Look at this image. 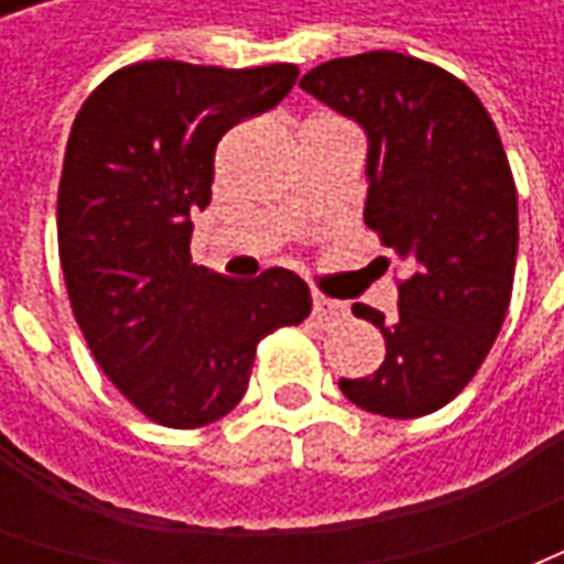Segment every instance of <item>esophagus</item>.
<instances>
[{
    "label": "esophagus",
    "instance_id": "34e87169",
    "mask_svg": "<svg viewBox=\"0 0 564 564\" xmlns=\"http://www.w3.org/2000/svg\"><path fill=\"white\" fill-rule=\"evenodd\" d=\"M347 314V305L335 302V299H326V295H314V317L319 323H332V319H341Z\"/></svg>",
    "mask_w": 564,
    "mask_h": 564
}]
</instances>
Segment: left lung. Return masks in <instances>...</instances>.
<instances>
[{"mask_svg":"<svg viewBox=\"0 0 564 564\" xmlns=\"http://www.w3.org/2000/svg\"><path fill=\"white\" fill-rule=\"evenodd\" d=\"M299 87L366 129V223L404 265L399 317L354 305L387 359L341 392L390 420L435 414L484 366L513 290L517 184L496 123L465 80L395 51L329 59Z\"/></svg>","mask_w":564,"mask_h":564,"instance_id":"1","label":"left lung"}]
</instances>
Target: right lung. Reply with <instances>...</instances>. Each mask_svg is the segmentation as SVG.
<instances>
[{
    "instance_id": "1",
    "label": "right lung",
    "mask_w": 564,
    "mask_h": 564,
    "mask_svg": "<svg viewBox=\"0 0 564 564\" xmlns=\"http://www.w3.org/2000/svg\"><path fill=\"white\" fill-rule=\"evenodd\" d=\"M299 68L148 59L117 68L80 105L56 196L68 302L105 378L169 429H198L241 402L257 344L311 314L286 269L232 281L193 265L214 150L293 90Z\"/></svg>"
}]
</instances>
